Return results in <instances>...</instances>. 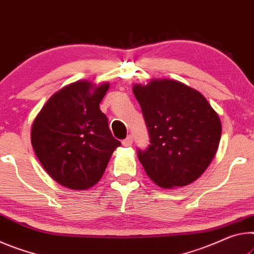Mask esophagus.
<instances>
[{
	"instance_id": "34e87169",
	"label": "esophagus",
	"mask_w": 254,
	"mask_h": 254,
	"mask_svg": "<svg viewBox=\"0 0 254 254\" xmlns=\"http://www.w3.org/2000/svg\"><path fill=\"white\" fill-rule=\"evenodd\" d=\"M132 139H134V138H132V136H131V135H129V136L127 137L126 139H124V140H123V145H124V146H131V144H132Z\"/></svg>"
}]
</instances>
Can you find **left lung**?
<instances>
[{"label":"left lung","instance_id":"obj_1","mask_svg":"<svg viewBox=\"0 0 254 254\" xmlns=\"http://www.w3.org/2000/svg\"><path fill=\"white\" fill-rule=\"evenodd\" d=\"M149 134L137 156L145 172L165 189L192 184L217 152L222 124L209 102L181 82L162 78L132 88Z\"/></svg>","mask_w":254,"mask_h":254}]
</instances>
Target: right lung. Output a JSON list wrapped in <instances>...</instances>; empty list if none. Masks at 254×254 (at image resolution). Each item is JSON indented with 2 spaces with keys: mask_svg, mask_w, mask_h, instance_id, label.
<instances>
[{
  "mask_svg": "<svg viewBox=\"0 0 254 254\" xmlns=\"http://www.w3.org/2000/svg\"><path fill=\"white\" fill-rule=\"evenodd\" d=\"M109 83L77 81L53 94L31 127V144L49 176L73 190L98 184L120 142L100 110Z\"/></svg>",
  "mask_w": 254,
  "mask_h": 254,
  "instance_id": "right-lung-1",
  "label": "right lung"
}]
</instances>
